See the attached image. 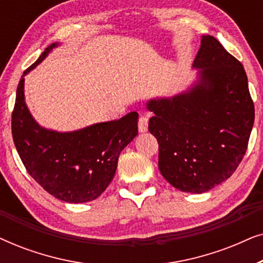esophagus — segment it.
I'll list each match as a JSON object with an SVG mask.
<instances>
[{
  "mask_svg": "<svg viewBox=\"0 0 263 263\" xmlns=\"http://www.w3.org/2000/svg\"><path fill=\"white\" fill-rule=\"evenodd\" d=\"M139 132L140 133H145L148 129V118L145 116H141L139 118Z\"/></svg>",
  "mask_w": 263,
  "mask_h": 263,
  "instance_id": "1",
  "label": "esophagus"
}]
</instances>
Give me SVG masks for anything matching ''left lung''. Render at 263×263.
I'll return each instance as SVG.
<instances>
[{
	"instance_id": "1",
	"label": "left lung",
	"mask_w": 263,
	"mask_h": 263,
	"mask_svg": "<svg viewBox=\"0 0 263 263\" xmlns=\"http://www.w3.org/2000/svg\"><path fill=\"white\" fill-rule=\"evenodd\" d=\"M194 68L199 84L172 98L152 99L148 130L158 166L175 188L201 194L228 179L247 152L255 118L246 70L213 35H203Z\"/></svg>"
}]
</instances>
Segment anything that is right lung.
<instances>
[{"label":"right lung","mask_w":263,"mask_h":263,"mask_svg":"<svg viewBox=\"0 0 263 263\" xmlns=\"http://www.w3.org/2000/svg\"><path fill=\"white\" fill-rule=\"evenodd\" d=\"M56 45H49L20 79L12 112L14 145L27 172L43 189L66 202H88L112 181L120 153L138 135L139 115L134 111L118 121L71 133L42 128L25 104L24 75Z\"/></svg>","instance_id":"right-lung-1"}]
</instances>
